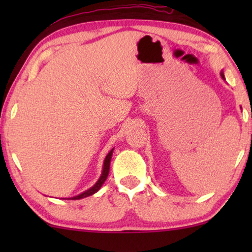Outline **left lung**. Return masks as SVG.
Listing matches in <instances>:
<instances>
[{"instance_id": "obj_1", "label": "left lung", "mask_w": 252, "mask_h": 252, "mask_svg": "<svg viewBox=\"0 0 252 252\" xmlns=\"http://www.w3.org/2000/svg\"><path fill=\"white\" fill-rule=\"evenodd\" d=\"M220 75H221V78L223 79V80H225V75H223V72H221V73H220Z\"/></svg>"}]
</instances>
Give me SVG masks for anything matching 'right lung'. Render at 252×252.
<instances>
[{
    "mask_svg": "<svg viewBox=\"0 0 252 252\" xmlns=\"http://www.w3.org/2000/svg\"><path fill=\"white\" fill-rule=\"evenodd\" d=\"M112 153H113V149L110 150V153L106 155L105 159H104V164H103V171H102V174L99 179L97 180V182L93 186L92 188H89L88 190H86L84 192H81V194H79L78 196H74V197H71V198H67V199H80V198H85V197H88V196H91L93 194H95L96 191L99 190V188L102 187V185L104 184V181L106 180V178H108L109 175V171H110V161H111V157H112ZM66 199V198H65Z\"/></svg>",
    "mask_w": 252,
    "mask_h": 252,
    "instance_id": "right-lung-1",
    "label": "right lung"
}]
</instances>
